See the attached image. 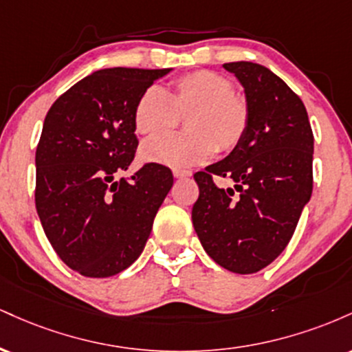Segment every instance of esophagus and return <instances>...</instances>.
Returning a JSON list of instances; mask_svg holds the SVG:
<instances>
[{
    "instance_id": "1",
    "label": "esophagus",
    "mask_w": 352,
    "mask_h": 352,
    "mask_svg": "<svg viewBox=\"0 0 352 352\" xmlns=\"http://www.w3.org/2000/svg\"><path fill=\"white\" fill-rule=\"evenodd\" d=\"M192 175L190 170H184V168H173V177L175 179H187V177Z\"/></svg>"
}]
</instances>
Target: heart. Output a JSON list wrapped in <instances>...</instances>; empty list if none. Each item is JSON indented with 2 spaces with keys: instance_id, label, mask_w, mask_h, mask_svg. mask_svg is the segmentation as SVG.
I'll list each match as a JSON object with an SVG mask.
<instances>
[{
  "instance_id": "1",
  "label": "heart",
  "mask_w": 352,
  "mask_h": 352,
  "mask_svg": "<svg viewBox=\"0 0 352 352\" xmlns=\"http://www.w3.org/2000/svg\"><path fill=\"white\" fill-rule=\"evenodd\" d=\"M185 119L188 132L152 137L140 147L145 162L167 167H192L230 152L245 139L250 106L233 91L232 80L213 71H195L173 82L172 91L145 89L134 109V127L140 135H157L175 129Z\"/></svg>"
}]
</instances>
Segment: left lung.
<instances>
[{
  "label": "left lung",
  "instance_id": "1",
  "mask_svg": "<svg viewBox=\"0 0 352 352\" xmlns=\"http://www.w3.org/2000/svg\"><path fill=\"white\" fill-rule=\"evenodd\" d=\"M250 106L245 139L193 175L200 188L192 221L205 252L238 274L256 273L283 253L313 192V145L305 104L268 67L227 63ZM236 182L217 188L212 177Z\"/></svg>",
  "mask_w": 352,
  "mask_h": 352
}]
</instances>
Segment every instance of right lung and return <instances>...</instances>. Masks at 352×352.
I'll use <instances>...</instances> for the list:
<instances>
[{"mask_svg":"<svg viewBox=\"0 0 352 352\" xmlns=\"http://www.w3.org/2000/svg\"><path fill=\"white\" fill-rule=\"evenodd\" d=\"M170 71H96L47 111L36 148V210L54 252L82 276H114L134 263L172 188L170 168L160 164L116 180L139 145L137 100Z\"/></svg>","mask_w":352,"mask_h":352,"instance_id":"right-lung-1","label":"right lung"}]
</instances>
